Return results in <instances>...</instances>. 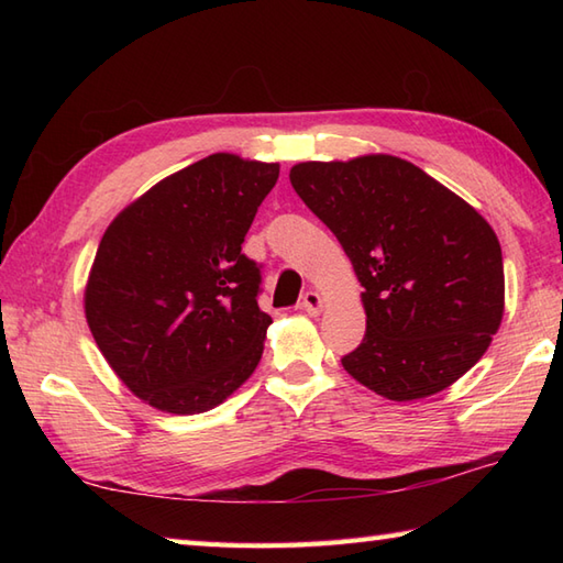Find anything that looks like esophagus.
I'll use <instances>...</instances> for the list:
<instances>
[{
	"instance_id": "obj_1",
	"label": "esophagus",
	"mask_w": 563,
	"mask_h": 563,
	"mask_svg": "<svg viewBox=\"0 0 563 563\" xmlns=\"http://www.w3.org/2000/svg\"><path fill=\"white\" fill-rule=\"evenodd\" d=\"M307 314H319L321 312V307H324V300H321V295L319 292H314V290H307L305 295H302V305H300Z\"/></svg>"
}]
</instances>
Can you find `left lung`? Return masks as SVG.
<instances>
[{"label":"left lung","mask_w":563,"mask_h":563,"mask_svg":"<svg viewBox=\"0 0 563 563\" xmlns=\"http://www.w3.org/2000/svg\"><path fill=\"white\" fill-rule=\"evenodd\" d=\"M290 184L365 288V339L341 357L345 373L413 401L476 365L504 319L506 280L498 236L470 202L391 154L295 164Z\"/></svg>","instance_id":"left-lung-1"}]
</instances>
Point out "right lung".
<instances>
[{"instance_id": "obj_1", "label": "right lung", "mask_w": 563, "mask_h": 563, "mask_svg": "<svg viewBox=\"0 0 563 563\" xmlns=\"http://www.w3.org/2000/svg\"><path fill=\"white\" fill-rule=\"evenodd\" d=\"M280 166L210 154L166 176L101 236L84 290L99 351L123 385L166 413H202L254 373L271 317L242 254Z\"/></svg>"}]
</instances>
